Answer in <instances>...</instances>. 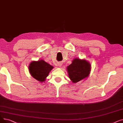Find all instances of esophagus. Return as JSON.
<instances>
[{
  "label": "esophagus",
  "instance_id": "1",
  "mask_svg": "<svg viewBox=\"0 0 123 123\" xmlns=\"http://www.w3.org/2000/svg\"><path fill=\"white\" fill-rule=\"evenodd\" d=\"M62 63H59V64H58V66H59L60 67H61L62 66Z\"/></svg>",
  "mask_w": 123,
  "mask_h": 123
}]
</instances>
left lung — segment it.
<instances>
[{
  "label": "left lung",
  "instance_id": "8db88e82",
  "mask_svg": "<svg viewBox=\"0 0 123 123\" xmlns=\"http://www.w3.org/2000/svg\"><path fill=\"white\" fill-rule=\"evenodd\" d=\"M69 78L73 83L87 78L91 71V64L86 60L75 58L66 68Z\"/></svg>",
  "mask_w": 123,
  "mask_h": 123
}]
</instances>
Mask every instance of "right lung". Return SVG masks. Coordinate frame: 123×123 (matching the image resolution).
<instances>
[{
	"mask_svg": "<svg viewBox=\"0 0 123 123\" xmlns=\"http://www.w3.org/2000/svg\"><path fill=\"white\" fill-rule=\"evenodd\" d=\"M53 66L43 60L33 61L29 64V71L31 76L40 82H44Z\"/></svg>",
	"mask_w": 123,
	"mask_h": 123,
	"instance_id": "right-lung-1",
	"label": "right lung"
}]
</instances>
